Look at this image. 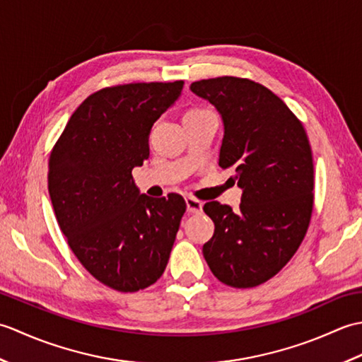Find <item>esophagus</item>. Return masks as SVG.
I'll return each instance as SVG.
<instances>
[{
    "label": "esophagus",
    "mask_w": 362,
    "mask_h": 362,
    "mask_svg": "<svg viewBox=\"0 0 362 362\" xmlns=\"http://www.w3.org/2000/svg\"><path fill=\"white\" fill-rule=\"evenodd\" d=\"M204 204L196 197H187V210L189 213H201Z\"/></svg>",
    "instance_id": "esophagus-1"
}]
</instances>
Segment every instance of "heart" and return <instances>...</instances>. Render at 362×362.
<instances>
[{
  "label": "heart",
  "mask_w": 362,
  "mask_h": 362,
  "mask_svg": "<svg viewBox=\"0 0 362 362\" xmlns=\"http://www.w3.org/2000/svg\"><path fill=\"white\" fill-rule=\"evenodd\" d=\"M199 112H205V110H199V109H196V110H189L188 113H199ZM188 113H187V115H188Z\"/></svg>",
  "instance_id": "heart-1"
}]
</instances>
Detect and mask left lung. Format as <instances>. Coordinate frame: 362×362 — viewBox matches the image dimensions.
I'll list each match as a JSON object with an SVG mask.
<instances>
[{
  "instance_id": "8db88e82",
  "label": "left lung",
  "mask_w": 362,
  "mask_h": 362,
  "mask_svg": "<svg viewBox=\"0 0 362 362\" xmlns=\"http://www.w3.org/2000/svg\"><path fill=\"white\" fill-rule=\"evenodd\" d=\"M222 117L219 166L243 188L240 210L218 201L204 211L214 222L204 257L232 288H255L288 264L308 232L314 165L308 135L289 107L250 79L222 76L191 83Z\"/></svg>"
}]
</instances>
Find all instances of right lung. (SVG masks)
<instances>
[{"instance_id": "add662e5", "label": "right lung", "mask_w": 362, "mask_h": 362, "mask_svg": "<svg viewBox=\"0 0 362 362\" xmlns=\"http://www.w3.org/2000/svg\"><path fill=\"white\" fill-rule=\"evenodd\" d=\"M183 81L105 87L83 101L54 144L48 189L57 224L81 264L119 292L165 272L185 199L140 194L132 169L149 157L153 122L180 96Z\"/></svg>"}]
</instances>
